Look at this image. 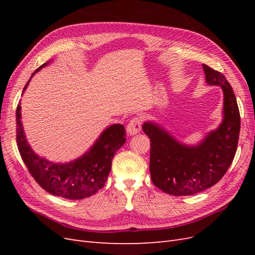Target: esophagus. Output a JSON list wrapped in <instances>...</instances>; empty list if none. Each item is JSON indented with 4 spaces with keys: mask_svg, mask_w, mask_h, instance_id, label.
I'll use <instances>...</instances> for the list:
<instances>
[{
    "mask_svg": "<svg viewBox=\"0 0 255 255\" xmlns=\"http://www.w3.org/2000/svg\"><path fill=\"white\" fill-rule=\"evenodd\" d=\"M140 129H141V119L138 117L133 118L127 126V132L128 135H135L137 133H139Z\"/></svg>",
    "mask_w": 255,
    "mask_h": 255,
    "instance_id": "obj_1",
    "label": "esophagus"
}]
</instances>
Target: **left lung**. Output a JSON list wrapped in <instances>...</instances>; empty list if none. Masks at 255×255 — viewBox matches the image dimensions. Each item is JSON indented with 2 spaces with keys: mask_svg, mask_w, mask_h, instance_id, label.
Segmentation results:
<instances>
[{
  "mask_svg": "<svg viewBox=\"0 0 255 255\" xmlns=\"http://www.w3.org/2000/svg\"><path fill=\"white\" fill-rule=\"evenodd\" d=\"M206 83L223 91V120L197 145L177 141L154 122H144L151 141L150 173L153 184L166 194L191 196L212 187L226 174L235 156L241 115L234 91L222 73L203 65Z\"/></svg>",
  "mask_w": 255,
  "mask_h": 255,
  "instance_id": "1",
  "label": "left lung"
}]
</instances>
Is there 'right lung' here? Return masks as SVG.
<instances>
[{
  "label": "right lung",
  "instance_id": "add662e5",
  "mask_svg": "<svg viewBox=\"0 0 255 255\" xmlns=\"http://www.w3.org/2000/svg\"><path fill=\"white\" fill-rule=\"evenodd\" d=\"M48 64L41 65L30 79ZM16 120L18 149L29 173L45 191L65 199H85L101 189L111 172L114 155L127 141L125 127L113 125L103 130L95 144L82 157L67 164H54L38 156L29 146L22 128L20 102L17 106Z\"/></svg>",
  "mask_w": 255,
  "mask_h": 255
}]
</instances>
